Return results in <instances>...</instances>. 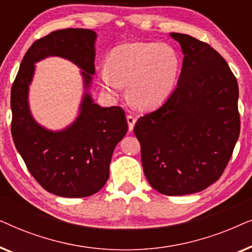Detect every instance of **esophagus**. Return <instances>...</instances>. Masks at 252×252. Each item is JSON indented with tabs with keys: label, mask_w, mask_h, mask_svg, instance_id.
<instances>
[{
	"label": "esophagus",
	"mask_w": 252,
	"mask_h": 252,
	"mask_svg": "<svg viewBox=\"0 0 252 252\" xmlns=\"http://www.w3.org/2000/svg\"><path fill=\"white\" fill-rule=\"evenodd\" d=\"M127 123H128V130H129V132H132L133 127L136 123V118L132 115H128V116H127Z\"/></svg>",
	"instance_id": "obj_1"
}]
</instances>
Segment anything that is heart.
I'll return each instance as SVG.
<instances>
[{"instance_id": "1", "label": "heart", "mask_w": 252, "mask_h": 252, "mask_svg": "<svg viewBox=\"0 0 252 252\" xmlns=\"http://www.w3.org/2000/svg\"><path fill=\"white\" fill-rule=\"evenodd\" d=\"M180 68V56L171 44L129 42L110 51L98 77L102 87L112 94L127 84L130 103L141 110H153L172 95Z\"/></svg>"}]
</instances>
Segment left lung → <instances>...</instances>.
I'll return each instance as SVG.
<instances>
[{"label": "left lung", "mask_w": 252, "mask_h": 252, "mask_svg": "<svg viewBox=\"0 0 252 252\" xmlns=\"http://www.w3.org/2000/svg\"><path fill=\"white\" fill-rule=\"evenodd\" d=\"M170 35L184 53L178 86L160 108L137 119L134 134L151 187L181 196L204 190L225 171L240 135L239 86L210 44Z\"/></svg>", "instance_id": "obj_1"}]
</instances>
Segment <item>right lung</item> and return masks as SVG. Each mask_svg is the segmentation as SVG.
Returning <instances> with one entry per match:
<instances>
[{
  "mask_svg": "<svg viewBox=\"0 0 252 252\" xmlns=\"http://www.w3.org/2000/svg\"><path fill=\"white\" fill-rule=\"evenodd\" d=\"M96 37L92 30L66 29L36 40L24 56L11 88V134L17 150L34 179L62 197H87L101 190L109 179L113 150L128 129L120 106L102 108L88 93L95 74ZM49 56L78 64L84 79L79 116L62 131L37 124L28 104L33 64Z\"/></svg>",
  "mask_w": 252,
  "mask_h": 252,
  "instance_id": "1",
  "label": "right lung"
}]
</instances>
